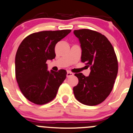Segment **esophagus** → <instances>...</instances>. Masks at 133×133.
Instances as JSON below:
<instances>
[{"instance_id":"34e87169","label":"esophagus","mask_w":133,"mask_h":133,"mask_svg":"<svg viewBox=\"0 0 133 133\" xmlns=\"http://www.w3.org/2000/svg\"><path fill=\"white\" fill-rule=\"evenodd\" d=\"M73 75V73L71 71H68L67 72V77H69V76H71Z\"/></svg>"}]
</instances>
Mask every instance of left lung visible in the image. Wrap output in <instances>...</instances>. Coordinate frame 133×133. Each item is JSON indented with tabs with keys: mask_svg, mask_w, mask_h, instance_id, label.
<instances>
[{
	"mask_svg": "<svg viewBox=\"0 0 133 133\" xmlns=\"http://www.w3.org/2000/svg\"><path fill=\"white\" fill-rule=\"evenodd\" d=\"M82 48V62L91 68L90 74L75 73L78 84L73 88L78 101L84 105H96L111 93L118 74V60L114 48L105 36L88 29L75 30Z\"/></svg>",
	"mask_w": 133,
	"mask_h": 133,
	"instance_id": "obj_1",
	"label": "left lung"
}]
</instances>
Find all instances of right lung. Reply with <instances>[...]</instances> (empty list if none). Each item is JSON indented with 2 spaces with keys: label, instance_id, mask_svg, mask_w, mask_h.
Instances as JSON below:
<instances>
[{
  "label": "right lung",
  "instance_id": "obj_1",
  "mask_svg": "<svg viewBox=\"0 0 133 133\" xmlns=\"http://www.w3.org/2000/svg\"><path fill=\"white\" fill-rule=\"evenodd\" d=\"M71 31L64 29L33 33L20 44L15 57V76L20 90L31 102L43 105L57 96L67 71L49 72L46 62L55 58L56 44Z\"/></svg>",
  "mask_w": 133,
  "mask_h": 133
}]
</instances>
